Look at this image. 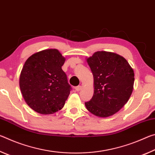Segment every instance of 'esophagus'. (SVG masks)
Returning <instances> with one entry per match:
<instances>
[{"instance_id":"34e87169","label":"esophagus","mask_w":155,"mask_h":155,"mask_svg":"<svg viewBox=\"0 0 155 155\" xmlns=\"http://www.w3.org/2000/svg\"><path fill=\"white\" fill-rule=\"evenodd\" d=\"M81 89H82V87H81V85H78V86H77V87H75V90L77 91H79Z\"/></svg>"}]
</instances>
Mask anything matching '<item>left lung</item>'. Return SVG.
Segmentation results:
<instances>
[{
	"instance_id": "left-lung-1",
	"label": "left lung",
	"mask_w": 155,
	"mask_h": 155,
	"mask_svg": "<svg viewBox=\"0 0 155 155\" xmlns=\"http://www.w3.org/2000/svg\"><path fill=\"white\" fill-rule=\"evenodd\" d=\"M94 77V95L85 103L94 115L107 117L119 111L133 90L135 74L122 56L115 52L97 51L86 59Z\"/></svg>"
}]
</instances>
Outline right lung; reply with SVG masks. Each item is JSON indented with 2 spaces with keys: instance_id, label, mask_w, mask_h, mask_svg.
Segmentation results:
<instances>
[{
  "instance_id": "1",
  "label": "right lung",
  "mask_w": 155,
  "mask_h": 155,
  "mask_svg": "<svg viewBox=\"0 0 155 155\" xmlns=\"http://www.w3.org/2000/svg\"><path fill=\"white\" fill-rule=\"evenodd\" d=\"M65 58L57 49L34 53L25 61L19 85L23 98L30 108L48 115L61 110L70 93L61 66Z\"/></svg>"
}]
</instances>
